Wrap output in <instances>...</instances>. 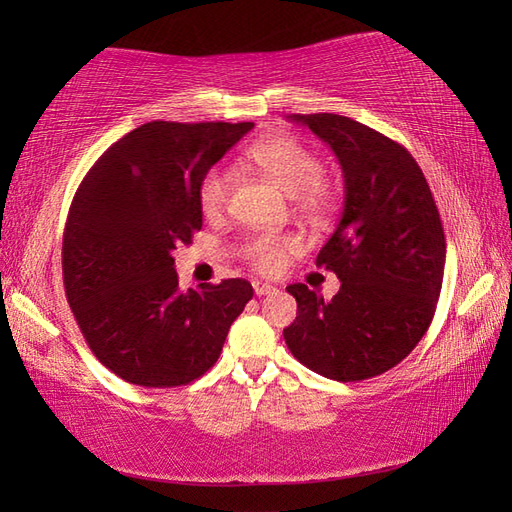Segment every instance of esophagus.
Wrapping results in <instances>:
<instances>
[{
	"mask_svg": "<svg viewBox=\"0 0 512 512\" xmlns=\"http://www.w3.org/2000/svg\"><path fill=\"white\" fill-rule=\"evenodd\" d=\"M277 288L271 286V284H265V282H254V292L258 294V297H265V294H271L275 292Z\"/></svg>",
	"mask_w": 512,
	"mask_h": 512,
	"instance_id": "1",
	"label": "esophagus"
}]
</instances>
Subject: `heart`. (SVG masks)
Segmentation results:
<instances>
[{"instance_id":"1","label":"heart","mask_w":512,"mask_h":512,"mask_svg":"<svg viewBox=\"0 0 512 512\" xmlns=\"http://www.w3.org/2000/svg\"><path fill=\"white\" fill-rule=\"evenodd\" d=\"M245 158L290 194L297 209L309 218H320L331 209L335 192L331 181L322 175V160L299 138H262L245 151ZM232 188H235V175L228 166L215 164L207 168L198 183L200 211L207 218H218L230 203ZM297 247L299 241L294 237L254 235L243 243V256L256 271L273 275L284 269L288 256L297 252Z\"/></svg>"}]
</instances>
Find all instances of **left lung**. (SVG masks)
I'll use <instances>...</instances> for the list:
<instances>
[{
    "label": "left lung",
    "instance_id": "obj_1",
    "mask_svg": "<svg viewBox=\"0 0 512 512\" xmlns=\"http://www.w3.org/2000/svg\"><path fill=\"white\" fill-rule=\"evenodd\" d=\"M344 170L342 220L316 265L342 288L331 301L305 284L286 290L297 320L284 329L294 359L337 382L384 374L421 342L442 290L446 241L429 183L412 153L344 115H292Z\"/></svg>",
    "mask_w": 512,
    "mask_h": 512
}]
</instances>
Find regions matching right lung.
I'll return each instance as SVG.
<instances>
[{"mask_svg": "<svg viewBox=\"0 0 512 512\" xmlns=\"http://www.w3.org/2000/svg\"><path fill=\"white\" fill-rule=\"evenodd\" d=\"M243 123L151 121L108 147L76 190L61 271L68 305L96 359L136 386L190 384L220 359L252 299L232 277L183 292L173 250L203 228L198 183Z\"/></svg>", "mask_w": 512, "mask_h": 512, "instance_id": "obj_1", "label": "right lung"}]
</instances>
